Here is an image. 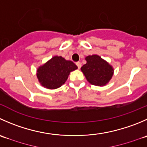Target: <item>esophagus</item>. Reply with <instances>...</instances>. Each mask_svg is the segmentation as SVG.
<instances>
[{"label": "esophagus", "instance_id": "34e87169", "mask_svg": "<svg viewBox=\"0 0 147 147\" xmlns=\"http://www.w3.org/2000/svg\"><path fill=\"white\" fill-rule=\"evenodd\" d=\"M76 65H77V66H78V69H80L81 66H82V64H81V62H77V63H76Z\"/></svg>", "mask_w": 147, "mask_h": 147}]
</instances>
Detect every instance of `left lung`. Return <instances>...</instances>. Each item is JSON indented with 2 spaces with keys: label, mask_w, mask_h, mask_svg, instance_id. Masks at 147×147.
<instances>
[{
  "label": "left lung",
  "mask_w": 147,
  "mask_h": 147,
  "mask_svg": "<svg viewBox=\"0 0 147 147\" xmlns=\"http://www.w3.org/2000/svg\"><path fill=\"white\" fill-rule=\"evenodd\" d=\"M85 59L87 63L81 67V70L87 80L98 86L106 85L113 76V67L98 55L88 56Z\"/></svg>",
  "instance_id": "left-lung-1"
}]
</instances>
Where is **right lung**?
Instances as JSON below:
<instances>
[{"mask_svg": "<svg viewBox=\"0 0 147 147\" xmlns=\"http://www.w3.org/2000/svg\"><path fill=\"white\" fill-rule=\"evenodd\" d=\"M78 69L74 62L55 56L37 69V78L42 86L48 89H56L67 80L69 72Z\"/></svg>", "mask_w": 147, "mask_h": 147, "instance_id": "1", "label": "right lung"}]
</instances>
